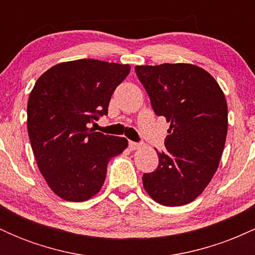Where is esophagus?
I'll list each match as a JSON object with an SVG mask.
<instances>
[{
	"label": "esophagus",
	"mask_w": 255,
	"mask_h": 255,
	"mask_svg": "<svg viewBox=\"0 0 255 255\" xmlns=\"http://www.w3.org/2000/svg\"><path fill=\"white\" fill-rule=\"evenodd\" d=\"M129 147L131 151L139 150V148L141 147V144H137V142H134V141H129Z\"/></svg>",
	"instance_id": "obj_1"
}]
</instances>
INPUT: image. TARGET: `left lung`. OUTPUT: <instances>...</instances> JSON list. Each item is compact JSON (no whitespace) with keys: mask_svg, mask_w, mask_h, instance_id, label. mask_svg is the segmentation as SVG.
Returning a JSON list of instances; mask_svg holds the SVG:
<instances>
[{"mask_svg":"<svg viewBox=\"0 0 255 255\" xmlns=\"http://www.w3.org/2000/svg\"><path fill=\"white\" fill-rule=\"evenodd\" d=\"M135 72L156 115L170 124L157 169L142 176L145 191L164 206L192 203L212 180L224 150L223 91L210 73L191 63L136 66Z\"/></svg>","mask_w":255,"mask_h":255,"instance_id":"1","label":"left lung"}]
</instances>
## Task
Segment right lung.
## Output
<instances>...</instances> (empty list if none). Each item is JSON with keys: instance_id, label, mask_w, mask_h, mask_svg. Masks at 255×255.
Returning <instances> with one entry per match:
<instances>
[{"instance_id": "right-lung-1", "label": "right lung", "mask_w": 255, "mask_h": 255, "mask_svg": "<svg viewBox=\"0 0 255 255\" xmlns=\"http://www.w3.org/2000/svg\"><path fill=\"white\" fill-rule=\"evenodd\" d=\"M129 64L84 58L52 66L34 84L27 103V130L40 174L57 197L89 200L101 191L107 166L128 141L89 128L108 114L114 91Z\"/></svg>"}]
</instances>
